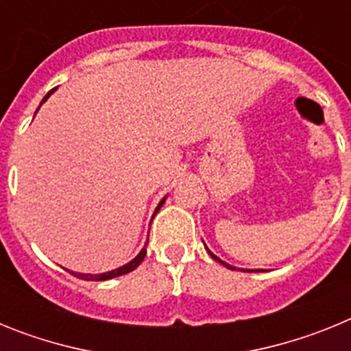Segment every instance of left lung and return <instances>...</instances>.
Segmentation results:
<instances>
[{
	"label": "left lung",
	"instance_id": "1",
	"mask_svg": "<svg viewBox=\"0 0 351 351\" xmlns=\"http://www.w3.org/2000/svg\"><path fill=\"white\" fill-rule=\"evenodd\" d=\"M206 250H207V253H209V255H210V256H213V260H216V262H218V263H221V265H225V267H226V269H232V271H235V267H234V265H230V263H226V262H223V260H221V258H219V256H216V255H214L213 251H210V250H209V247H207V246H206ZM241 271H243V269H241ZM244 272H253V271H251V269H247V271H244ZM256 272H260V271H258V269H256Z\"/></svg>",
	"mask_w": 351,
	"mask_h": 351
}]
</instances>
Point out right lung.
<instances>
[{"mask_svg": "<svg viewBox=\"0 0 351 351\" xmlns=\"http://www.w3.org/2000/svg\"><path fill=\"white\" fill-rule=\"evenodd\" d=\"M54 91H56V88L52 89V91H49L47 95L43 96L42 104H45V100H47L49 96H51ZM42 104H40V105H42ZM36 112H38V108H36ZM165 198H161V202L158 204V207H156V210H154V214H156L158 210L161 209V206L165 204ZM154 214H153V218H154ZM147 243H149V239H147V241H145V244H144V247H142V250H141V253H138V255L135 256V258H133L132 262L125 263L123 267H117V269H114V271H108V272H101V274H82V272H71V274L77 276V278H80V280H86V281H107V280H112V278H117V276L128 274V272L135 271V269H137L138 265H141V263H142V260H144V256H145V246H147Z\"/></svg>", "mask_w": 351, "mask_h": 351, "instance_id": "add662e5", "label": "right lung"}]
</instances>
